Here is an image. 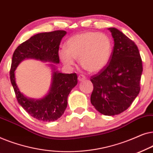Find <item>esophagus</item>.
Returning a JSON list of instances; mask_svg holds the SVG:
<instances>
[{"label": "esophagus", "instance_id": "esophagus-1", "mask_svg": "<svg viewBox=\"0 0 153 153\" xmlns=\"http://www.w3.org/2000/svg\"><path fill=\"white\" fill-rule=\"evenodd\" d=\"M78 79L79 81H83L85 79V76H83V74H80V75H79Z\"/></svg>", "mask_w": 153, "mask_h": 153}]
</instances>
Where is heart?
Returning <instances> with one entry per match:
<instances>
[{
    "mask_svg": "<svg viewBox=\"0 0 153 153\" xmlns=\"http://www.w3.org/2000/svg\"><path fill=\"white\" fill-rule=\"evenodd\" d=\"M65 48L58 51L65 65L71 67L79 58L81 65L90 72L103 70L110 61L113 51L112 42L107 35L102 33L83 32L73 35L67 41Z\"/></svg>",
    "mask_w": 153,
    "mask_h": 153,
    "instance_id": "1",
    "label": "heart"
}]
</instances>
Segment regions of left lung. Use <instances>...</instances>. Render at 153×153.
Listing matches in <instances>:
<instances>
[{
	"instance_id": "left-lung-1",
	"label": "left lung",
	"mask_w": 153,
	"mask_h": 153,
	"mask_svg": "<svg viewBox=\"0 0 153 153\" xmlns=\"http://www.w3.org/2000/svg\"><path fill=\"white\" fill-rule=\"evenodd\" d=\"M108 30L114 49L107 65L91 77V102L102 114L115 116L127 110L139 95L143 66L135 43L118 29Z\"/></svg>"
}]
</instances>
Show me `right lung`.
Returning <instances> with one entry per match:
<instances>
[{"label": "right lung", "instance_id": "obj_1", "mask_svg": "<svg viewBox=\"0 0 153 153\" xmlns=\"http://www.w3.org/2000/svg\"><path fill=\"white\" fill-rule=\"evenodd\" d=\"M66 33L65 30H55L33 35L18 46L12 56L10 76L16 100L29 115L40 121L56 120L64 114L69 94L78 82L76 74H62L55 72L53 68V81L49 93L42 99L34 100L28 99L21 93L15 81L14 71L25 58L59 63V45Z\"/></svg>", "mask_w": 153, "mask_h": 153}]
</instances>
